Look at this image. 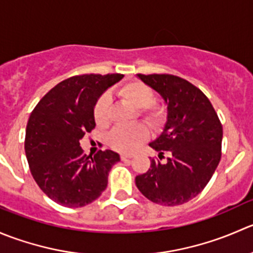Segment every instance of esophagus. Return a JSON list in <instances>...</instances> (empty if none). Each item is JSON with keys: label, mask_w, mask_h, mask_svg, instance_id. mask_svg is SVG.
<instances>
[{"label": "esophagus", "mask_w": 253, "mask_h": 253, "mask_svg": "<svg viewBox=\"0 0 253 253\" xmlns=\"http://www.w3.org/2000/svg\"><path fill=\"white\" fill-rule=\"evenodd\" d=\"M132 157V155H130V154H121V159L123 160V161H126V160H127V159H131Z\"/></svg>", "instance_id": "esophagus-1"}]
</instances>
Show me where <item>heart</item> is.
<instances>
[{"label":"heart","mask_w":253,"mask_h":253,"mask_svg":"<svg viewBox=\"0 0 253 253\" xmlns=\"http://www.w3.org/2000/svg\"><path fill=\"white\" fill-rule=\"evenodd\" d=\"M117 96L139 108V114L152 129L161 130L166 126L169 111L166 106L155 103V93L150 86L141 81H130L117 88ZM111 117V99L107 94H102L97 99L93 108V118L97 126H106ZM149 130L141 123L132 126L114 127L108 136V144L114 150L131 152L146 140Z\"/></svg>","instance_id":"obj_1"}]
</instances>
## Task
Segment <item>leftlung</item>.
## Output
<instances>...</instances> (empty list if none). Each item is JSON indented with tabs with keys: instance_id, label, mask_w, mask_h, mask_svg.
<instances>
[{
	"instance_id": "1",
	"label": "left lung",
	"mask_w": 253,
	"mask_h": 253,
	"mask_svg": "<svg viewBox=\"0 0 253 253\" xmlns=\"http://www.w3.org/2000/svg\"><path fill=\"white\" fill-rule=\"evenodd\" d=\"M139 79L159 92L169 111L162 134L150 144L169 155L161 164L151 160L135 184L149 201L167 207L181 206L198 196L221 159L222 126L208 97L182 77L169 74H137Z\"/></svg>"
}]
</instances>
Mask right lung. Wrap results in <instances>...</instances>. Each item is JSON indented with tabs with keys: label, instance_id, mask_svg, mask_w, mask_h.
Instances as JSON below:
<instances>
[{
	"label": "right lung",
	"instance_id": "1",
	"mask_svg": "<svg viewBox=\"0 0 253 253\" xmlns=\"http://www.w3.org/2000/svg\"><path fill=\"white\" fill-rule=\"evenodd\" d=\"M121 74H86L52 87L32 112L24 150L31 173L39 188L60 206L80 208L96 201L107 188L117 152L99 150L87 156L80 140L96 123L93 108L107 87Z\"/></svg>",
	"mask_w": 253,
	"mask_h": 253
}]
</instances>
